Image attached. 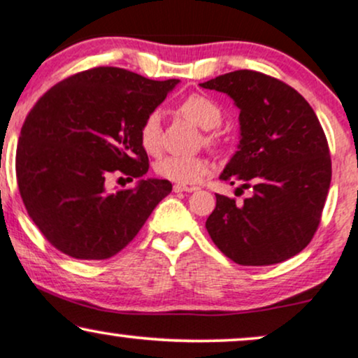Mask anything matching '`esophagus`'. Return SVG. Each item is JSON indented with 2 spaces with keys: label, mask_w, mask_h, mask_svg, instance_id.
I'll return each instance as SVG.
<instances>
[{
  "label": "esophagus",
  "mask_w": 358,
  "mask_h": 358,
  "mask_svg": "<svg viewBox=\"0 0 358 358\" xmlns=\"http://www.w3.org/2000/svg\"><path fill=\"white\" fill-rule=\"evenodd\" d=\"M195 190H196L195 187H187V185H175V187H173V192L175 193H180V192H188V193H190V192H195Z\"/></svg>",
  "instance_id": "34e87169"
}]
</instances>
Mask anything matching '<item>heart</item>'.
<instances>
[{
	"label": "heart",
	"instance_id": "1",
	"mask_svg": "<svg viewBox=\"0 0 358 358\" xmlns=\"http://www.w3.org/2000/svg\"><path fill=\"white\" fill-rule=\"evenodd\" d=\"M178 113L185 119L199 126L203 131L217 129L224 119V110L215 101L202 94H193L178 104ZM162 119L158 113H150L139 127V141L146 153H156L159 150ZM208 146H215L219 138L215 134L205 136ZM156 173L178 185H192L200 182L210 171V165L199 156H165L155 166Z\"/></svg>",
	"mask_w": 358,
	"mask_h": 358
}]
</instances>
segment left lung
Segmentation results:
<instances>
[{
  "label": "left lung",
  "instance_id": "1",
  "mask_svg": "<svg viewBox=\"0 0 358 358\" xmlns=\"http://www.w3.org/2000/svg\"><path fill=\"white\" fill-rule=\"evenodd\" d=\"M200 87L227 94L239 108V150L220 173L252 196H217L205 227L241 266H269L296 256L313 239L331 182L327 136L305 97L285 82L236 71Z\"/></svg>",
  "mask_w": 358,
  "mask_h": 358
}]
</instances>
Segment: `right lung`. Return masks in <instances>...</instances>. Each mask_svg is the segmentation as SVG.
<instances>
[{
  "instance_id": "right-lung-1",
  "label": "right lung",
  "mask_w": 358,
  "mask_h": 358,
  "mask_svg": "<svg viewBox=\"0 0 358 358\" xmlns=\"http://www.w3.org/2000/svg\"><path fill=\"white\" fill-rule=\"evenodd\" d=\"M178 82L96 67L40 97L20 134L16 180L28 215L53 248L85 261L113 257L171 192L168 180L143 178L150 163L139 127ZM114 171L138 178L137 187L106 191Z\"/></svg>"
}]
</instances>
